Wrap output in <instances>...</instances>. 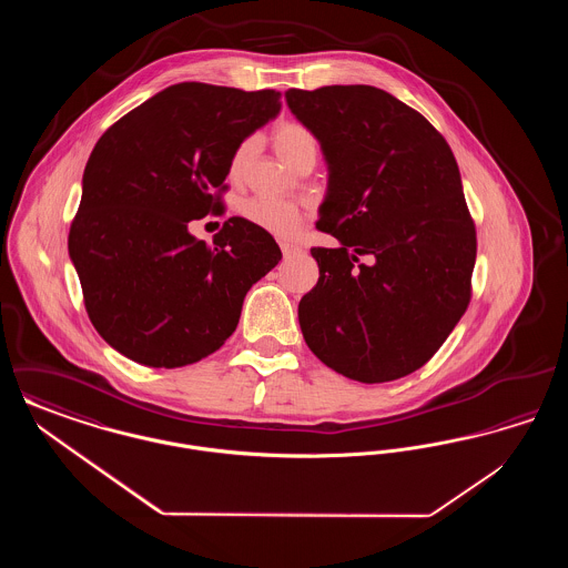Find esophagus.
I'll return each mask as SVG.
<instances>
[{"instance_id": "obj_1", "label": "esophagus", "mask_w": 568, "mask_h": 568, "mask_svg": "<svg viewBox=\"0 0 568 568\" xmlns=\"http://www.w3.org/2000/svg\"><path fill=\"white\" fill-rule=\"evenodd\" d=\"M281 251H283V255H285V257H292V255L302 253V248H300V246L290 243H281Z\"/></svg>"}]
</instances>
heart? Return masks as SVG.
I'll return each instance as SVG.
<instances>
[{"label":"heart","instance_id":"heart-1","mask_svg":"<svg viewBox=\"0 0 568 568\" xmlns=\"http://www.w3.org/2000/svg\"><path fill=\"white\" fill-rule=\"evenodd\" d=\"M272 146L274 153L278 155V160L296 168L297 163L315 162L317 158V138L315 134L296 121H283L274 128L272 132ZM255 153V140L248 138L241 142L230 160V179L241 181L251 160ZM241 213L248 223H253L257 230L271 234L274 239H294L304 219L306 211L304 206H300L296 202H285V200H272V197H251L241 206Z\"/></svg>","mask_w":568,"mask_h":568}]
</instances>
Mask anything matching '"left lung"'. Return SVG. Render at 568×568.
Returning <instances> with one entry per match:
<instances>
[{
	"mask_svg": "<svg viewBox=\"0 0 568 568\" xmlns=\"http://www.w3.org/2000/svg\"><path fill=\"white\" fill-rule=\"evenodd\" d=\"M285 100L322 144L317 227L341 243L311 248L320 281L297 304L302 336L343 377H406L470 302L477 234L456 158L426 116L377 87L290 89Z\"/></svg>",
	"mask_w": 568,
	"mask_h": 568,
	"instance_id": "1",
	"label": "left lung"
}]
</instances>
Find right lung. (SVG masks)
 <instances>
[{
  "mask_svg": "<svg viewBox=\"0 0 568 568\" xmlns=\"http://www.w3.org/2000/svg\"><path fill=\"white\" fill-rule=\"evenodd\" d=\"M281 93L179 82L119 119L82 174L68 251L91 324L112 349L151 368L215 353L244 296L278 264L271 234L241 216L213 246L190 234L215 211L230 160L272 121Z\"/></svg>",
  "mask_w": 568,
  "mask_h": 568,
  "instance_id": "1",
  "label": "right lung"
}]
</instances>
